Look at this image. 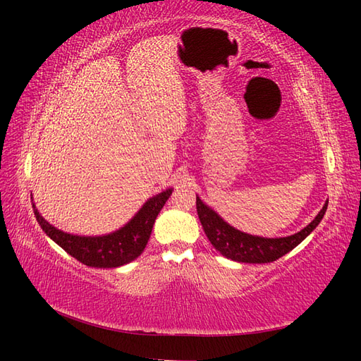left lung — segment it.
<instances>
[{
	"mask_svg": "<svg viewBox=\"0 0 361 361\" xmlns=\"http://www.w3.org/2000/svg\"><path fill=\"white\" fill-rule=\"evenodd\" d=\"M327 203L329 200H326L323 209L318 212V216L304 229H301V231L287 237H276V239L251 235L239 231L234 226L228 225L208 204H204L200 197H197V212L204 229V234L208 235L212 247L220 255L235 260V262L268 264L298 247L319 225V221L323 220L326 214Z\"/></svg>",
	"mask_w": 361,
	"mask_h": 361,
	"instance_id": "8db88e82",
	"label": "left lung"
}]
</instances>
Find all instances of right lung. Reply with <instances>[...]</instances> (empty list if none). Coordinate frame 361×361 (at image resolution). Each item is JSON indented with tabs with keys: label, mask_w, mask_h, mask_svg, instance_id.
Listing matches in <instances>:
<instances>
[{
	"label": "right lung",
	"mask_w": 361,
	"mask_h": 361,
	"mask_svg": "<svg viewBox=\"0 0 361 361\" xmlns=\"http://www.w3.org/2000/svg\"><path fill=\"white\" fill-rule=\"evenodd\" d=\"M171 194L172 189H166L149 198L128 224L119 228L118 231L105 235H75L65 233L46 221L35 204H32V208L35 219L46 235H49L68 255L88 267L116 268L141 256L150 239L153 224Z\"/></svg>",
	"instance_id": "add662e5"
}]
</instances>
